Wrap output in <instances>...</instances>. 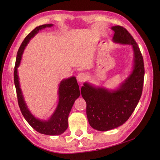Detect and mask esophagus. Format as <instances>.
<instances>
[{"label": "esophagus", "mask_w": 160, "mask_h": 160, "mask_svg": "<svg viewBox=\"0 0 160 160\" xmlns=\"http://www.w3.org/2000/svg\"><path fill=\"white\" fill-rule=\"evenodd\" d=\"M77 78L78 81H79L80 82H82L87 79V75L83 72H80V73L78 74Z\"/></svg>", "instance_id": "1"}]
</instances>
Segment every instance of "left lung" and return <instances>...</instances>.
<instances>
[{"mask_svg":"<svg viewBox=\"0 0 160 160\" xmlns=\"http://www.w3.org/2000/svg\"><path fill=\"white\" fill-rule=\"evenodd\" d=\"M112 29L115 32L113 42L132 45L133 65L130 75L116 89L96 88L88 82L81 88L89 123L102 132L119 127L129 119L141 97L145 74L143 58L136 41L122 27L115 26Z\"/></svg>","mask_w":160,"mask_h":160,"instance_id":"obj_1","label":"left lung"}]
</instances>
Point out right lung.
<instances>
[{
	"mask_svg": "<svg viewBox=\"0 0 160 160\" xmlns=\"http://www.w3.org/2000/svg\"><path fill=\"white\" fill-rule=\"evenodd\" d=\"M52 26V24H47L37 27L25 38L18 50L16 58L14 68V83L21 112L28 124L40 133L48 136H57L63 133L67 129L69 113L74 101L80 95L79 86L76 77H72L61 81L58 88L59 100L58 106L48 120L43 121L35 117L28 109L20 88L18 71L24 50L30 40L34 37L39 30Z\"/></svg>",
	"mask_w": 160,
	"mask_h": 160,
	"instance_id": "1",
	"label": "right lung"
}]
</instances>
